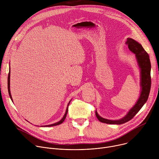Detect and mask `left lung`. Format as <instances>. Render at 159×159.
<instances>
[{"label": "left lung", "instance_id": "left-lung-1", "mask_svg": "<svg viewBox=\"0 0 159 159\" xmlns=\"http://www.w3.org/2000/svg\"><path fill=\"white\" fill-rule=\"evenodd\" d=\"M126 44H127L128 46L129 50L135 54L136 58H137L139 66L140 69V96L134 106L128 111L127 115L120 120H109L103 118L98 115L97 111H96V116L97 118L99 121L102 123L107 124L121 125L126 122H128L137 115V113L140 110L142 106L147 102L149 96L151 87V63L149 58V55L143 49L142 44L132 38H128Z\"/></svg>", "mask_w": 159, "mask_h": 159}]
</instances>
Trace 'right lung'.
Masks as SVG:
<instances>
[{
  "label": "right lung",
  "instance_id": "add662e5",
  "mask_svg": "<svg viewBox=\"0 0 159 159\" xmlns=\"http://www.w3.org/2000/svg\"><path fill=\"white\" fill-rule=\"evenodd\" d=\"M10 74H11V72L9 71V74H8V79H7V85H8V93H9V96H10V98H11V99L12 100V101L13 102V101H12V96H11V90H10ZM70 101H71V100L70 101V102H69V104H68V106H67V107H66V112H65V115H64V116H63V117L61 118V120H60V121H59L58 122H57V123H54V124H52V125H45V126H46V127H50V126H57V125H60V124H61L63 121H64V120H65V118H66V114H67V112H68V107H69V104H70Z\"/></svg>",
  "mask_w": 159,
  "mask_h": 159
}]
</instances>
